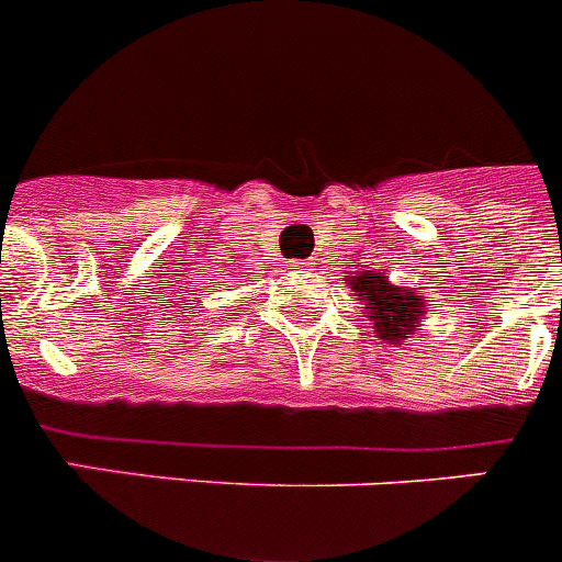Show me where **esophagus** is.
Here are the masks:
<instances>
[{
	"label": "esophagus",
	"mask_w": 562,
	"mask_h": 562,
	"mask_svg": "<svg viewBox=\"0 0 562 562\" xmlns=\"http://www.w3.org/2000/svg\"><path fill=\"white\" fill-rule=\"evenodd\" d=\"M313 266H316V260H305V263H302V269L313 271Z\"/></svg>",
	"instance_id": "1"
}]
</instances>
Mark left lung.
Here are the masks:
<instances>
[{
    "label": "left lung",
    "instance_id": "1",
    "mask_svg": "<svg viewBox=\"0 0 562 562\" xmlns=\"http://www.w3.org/2000/svg\"><path fill=\"white\" fill-rule=\"evenodd\" d=\"M349 285L366 299L369 318L374 322V333L385 338L387 344L402 340L416 333L418 316L424 313V302L413 291L393 288L382 274H358L349 280Z\"/></svg>",
    "mask_w": 562,
    "mask_h": 562
}]
</instances>
